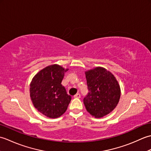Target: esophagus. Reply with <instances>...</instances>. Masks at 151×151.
<instances>
[{"mask_svg":"<svg viewBox=\"0 0 151 151\" xmlns=\"http://www.w3.org/2000/svg\"><path fill=\"white\" fill-rule=\"evenodd\" d=\"M81 94H80V93H77V94H76L75 96H74V97L77 98V99H80V98H81Z\"/></svg>","mask_w":151,"mask_h":151,"instance_id":"esophagus-1","label":"esophagus"}]
</instances>
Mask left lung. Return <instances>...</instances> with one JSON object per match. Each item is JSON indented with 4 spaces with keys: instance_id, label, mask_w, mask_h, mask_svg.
I'll use <instances>...</instances> for the list:
<instances>
[{
    "instance_id": "left-lung-1",
    "label": "left lung",
    "mask_w": 151,
    "mask_h": 151,
    "mask_svg": "<svg viewBox=\"0 0 151 151\" xmlns=\"http://www.w3.org/2000/svg\"><path fill=\"white\" fill-rule=\"evenodd\" d=\"M88 94L84 99L86 110L92 116L101 118L117 106L121 97L118 81L111 72L97 67L85 71Z\"/></svg>"
}]
</instances>
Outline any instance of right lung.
I'll use <instances>...</instances> for the list:
<instances>
[{
  "instance_id": "1",
  "label": "right lung",
  "mask_w": 151,
  "mask_h": 151,
  "mask_svg": "<svg viewBox=\"0 0 151 151\" xmlns=\"http://www.w3.org/2000/svg\"><path fill=\"white\" fill-rule=\"evenodd\" d=\"M58 64L47 66L35 75L30 85L32 102L40 113L55 119L66 111L71 97L61 84L68 70Z\"/></svg>"
}]
</instances>
